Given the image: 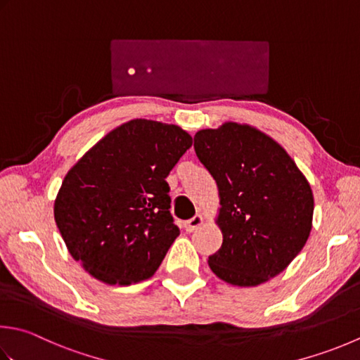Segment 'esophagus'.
<instances>
[{
	"label": "esophagus",
	"instance_id": "34e87169",
	"mask_svg": "<svg viewBox=\"0 0 360 360\" xmlns=\"http://www.w3.org/2000/svg\"><path fill=\"white\" fill-rule=\"evenodd\" d=\"M202 223H204V218H202V215L198 214V215H195L193 218H190L188 221H186V223H184V228H186L187 232H193L195 229L201 228Z\"/></svg>",
	"mask_w": 360,
	"mask_h": 360
}]
</instances>
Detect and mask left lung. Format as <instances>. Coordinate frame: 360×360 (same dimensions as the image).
Returning <instances> with one entry per match:
<instances>
[{
    "label": "left lung",
    "mask_w": 360,
    "mask_h": 360,
    "mask_svg": "<svg viewBox=\"0 0 360 360\" xmlns=\"http://www.w3.org/2000/svg\"><path fill=\"white\" fill-rule=\"evenodd\" d=\"M195 151L217 182L221 248L207 264L232 285L255 287L283 273L312 231L314 195L276 140L226 122L195 134Z\"/></svg>",
    "instance_id": "obj_1"
}]
</instances>
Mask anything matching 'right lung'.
<instances>
[{
  "mask_svg": "<svg viewBox=\"0 0 360 360\" xmlns=\"http://www.w3.org/2000/svg\"><path fill=\"white\" fill-rule=\"evenodd\" d=\"M192 146L176 124L136 118L96 142L70 168L54 200L67 250L110 285L151 278L179 236L165 178Z\"/></svg>",
  "mask_w": 360,
  "mask_h": 360,
  "instance_id": "1",
  "label": "right lung"
}]
</instances>
